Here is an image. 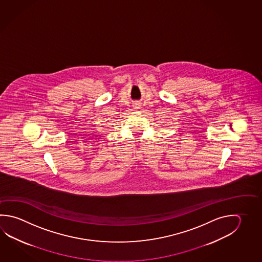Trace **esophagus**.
Masks as SVG:
<instances>
[{
    "label": "esophagus",
    "mask_w": 262,
    "mask_h": 262,
    "mask_svg": "<svg viewBox=\"0 0 262 262\" xmlns=\"http://www.w3.org/2000/svg\"><path fill=\"white\" fill-rule=\"evenodd\" d=\"M135 108H138V105L136 104V106H135Z\"/></svg>",
    "instance_id": "obj_1"
}]
</instances>
